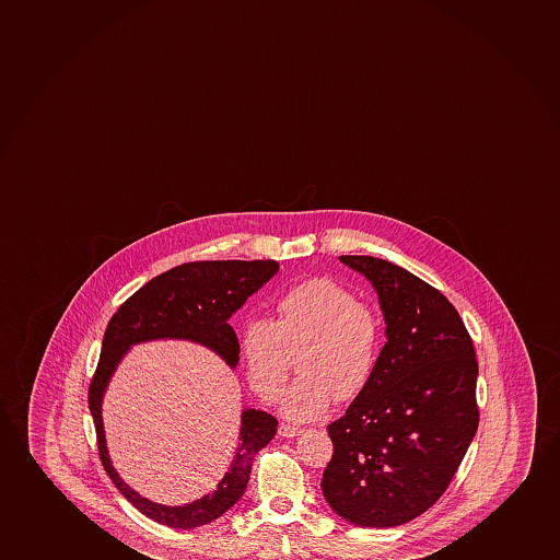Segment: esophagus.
<instances>
[{"instance_id": "obj_1", "label": "esophagus", "mask_w": 560, "mask_h": 560, "mask_svg": "<svg viewBox=\"0 0 560 560\" xmlns=\"http://www.w3.org/2000/svg\"><path fill=\"white\" fill-rule=\"evenodd\" d=\"M304 430L301 428H295V425L290 424H280L278 425V433L282 435V438H296V435H301Z\"/></svg>"}]
</instances>
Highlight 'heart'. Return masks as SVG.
I'll return each mask as SVG.
<instances>
[{"label":"heart","instance_id":"obj_1","mask_svg":"<svg viewBox=\"0 0 560 560\" xmlns=\"http://www.w3.org/2000/svg\"><path fill=\"white\" fill-rule=\"evenodd\" d=\"M277 322L250 317L238 332V351L252 388L277 399L290 375V354L303 373L283 396L291 420H314L336 398L354 399L372 381L383 349V322L348 285L315 277L291 285L277 303Z\"/></svg>","mask_w":560,"mask_h":560}]
</instances>
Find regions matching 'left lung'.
Wrapping results in <instances>:
<instances>
[{"mask_svg": "<svg viewBox=\"0 0 560 560\" xmlns=\"http://www.w3.org/2000/svg\"><path fill=\"white\" fill-rule=\"evenodd\" d=\"M372 282L386 343L364 393L328 424L330 509L359 527H396L431 509L478 428L475 348L441 291L398 265L340 256Z\"/></svg>", "mask_w": 560, "mask_h": 560, "instance_id": "1", "label": "left lung"}]
</instances>
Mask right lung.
<instances>
[{
  "mask_svg": "<svg viewBox=\"0 0 560 560\" xmlns=\"http://www.w3.org/2000/svg\"><path fill=\"white\" fill-rule=\"evenodd\" d=\"M277 272L275 259L183 264L149 280L112 315L104 332L97 370L91 380L90 411L97 430L98 457L104 470L119 493L149 520L172 528H194L211 523L232 509L245 493L254 456L275 438L278 420L269 412L243 411L235 457L230 470L209 495L183 506L149 501L136 493L129 483L122 482L106 448L101 409L117 364L135 343L172 338L201 343L220 354L228 366H237L238 340L230 317Z\"/></svg>",
  "mask_w": 560,
  "mask_h": 560,
  "instance_id": "obj_1",
  "label": "right lung"
}]
</instances>
